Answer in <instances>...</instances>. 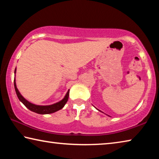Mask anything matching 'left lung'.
<instances>
[{
  "instance_id": "left-lung-1",
  "label": "left lung",
  "mask_w": 159,
  "mask_h": 159,
  "mask_svg": "<svg viewBox=\"0 0 159 159\" xmlns=\"http://www.w3.org/2000/svg\"><path fill=\"white\" fill-rule=\"evenodd\" d=\"M96 109H97V108H96ZM98 111H99V109H98Z\"/></svg>"
}]
</instances>
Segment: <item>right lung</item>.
<instances>
[{"instance_id":"add662e5","label":"right lung","mask_w":159,"mask_h":159,"mask_svg":"<svg viewBox=\"0 0 159 159\" xmlns=\"http://www.w3.org/2000/svg\"><path fill=\"white\" fill-rule=\"evenodd\" d=\"M15 74H16V68L15 70ZM14 85H15V89L16 94H17L18 99H20V101L23 103L24 105H25L26 108L29 109L30 111L37 113V114H52V113L56 112L59 111L63 108L65 105L66 103L68 101L69 99V90L67 91L66 95L64 96V98L61 99V101L57 102V103H55L53 104H50V105H36V104H32L31 102H29L28 100L24 98V97L21 95L20 91L18 90L17 85H16V82H15V77L14 79Z\"/></svg>"}]
</instances>
